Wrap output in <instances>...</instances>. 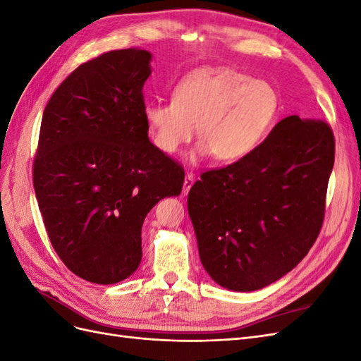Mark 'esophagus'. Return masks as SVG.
Masks as SVG:
<instances>
[{
  "label": "esophagus",
  "instance_id": "obj_1",
  "mask_svg": "<svg viewBox=\"0 0 361 361\" xmlns=\"http://www.w3.org/2000/svg\"><path fill=\"white\" fill-rule=\"evenodd\" d=\"M194 180H195V178H194V174H192V173H187V174H185V179H183V190H182V194H183V195H185V194H188V191H190V190H191V187H192Z\"/></svg>",
  "mask_w": 361,
  "mask_h": 361
}]
</instances>
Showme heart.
<instances>
[{
    "label": "heart",
    "mask_w": 361,
    "mask_h": 361,
    "mask_svg": "<svg viewBox=\"0 0 361 361\" xmlns=\"http://www.w3.org/2000/svg\"><path fill=\"white\" fill-rule=\"evenodd\" d=\"M277 110L279 96L268 82L231 68H203L178 82L171 102H146L143 117L162 154H176L197 126L200 141L190 161L212 154L233 162L259 146Z\"/></svg>",
    "instance_id": "heart-1"
}]
</instances>
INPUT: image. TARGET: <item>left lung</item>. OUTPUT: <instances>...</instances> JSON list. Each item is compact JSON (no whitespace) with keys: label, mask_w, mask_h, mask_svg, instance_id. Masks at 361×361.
<instances>
[{"label":"left lung","mask_w":361,"mask_h":361,"mask_svg":"<svg viewBox=\"0 0 361 361\" xmlns=\"http://www.w3.org/2000/svg\"><path fill=\"white\" fill-rule=\"evenodd\" d=\"M333 164L331 128L289 116L251 154L202 174L188 214L216 285L259 290L300 264L322 227Z\"/></svg>","instance_id":"1"}]
</instances>
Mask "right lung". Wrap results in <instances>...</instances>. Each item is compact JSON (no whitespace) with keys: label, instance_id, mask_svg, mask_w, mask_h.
I'll return each instance as SVG.
<instances>
[{"label":"right lung","instance_id":"right-lung-1","mask_svg":"<svg viewBox=\"0 0 361 361\" xmlns=\"http://www.w3.org/2000/svg\"><path fill=\"white\" fill-rule=\"evenodd\" d=\"M150 61L129 48L81 64L42 117L32 182L43 223L63 264L97 285L134 274L146 215L182 191V167L147 135Z\"/></svg>","mask_w":361,"mask_h":361}]
</instances>
